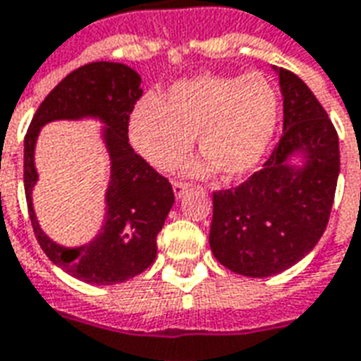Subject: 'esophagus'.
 <instances>
[{"label": "esophagus", "mask_w": 361, "mask_h": 361, "mask_svg": "<svg viewBox=\"0 0 361 361\" xmlns=\"http://www.w3.org/2000/svg\"><path fill=\"white\" fill-rule=\"evenodd\" d=\"M189 189V183H185V181H173V195L180 199L185 195V191Z\"/></svg>", "instance_id": "esophagus-1"}]
</instances>
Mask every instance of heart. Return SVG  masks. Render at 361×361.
Here are the masks:
<instances>
[{
    "instance_id": "b5f03b06",
    "label": "heart",
    "mask_w": 361,
    "mask_h": 361,
    "mask_svg": "<svg viewBox=\"0 0 361 361\" xmlns=\"http://www.w3.org/2000/svg\"><path fill=\"white\" fill-rule=\"evenodd\" d=\"M277 111V92L266 75L201 74L173 84L164 99L145 95L128 117V138L146 162L168 172L197 135L205 156L189 164L188 172L221 168L226 178H240L266 154Z\"/></svg>"
}]
</instances>
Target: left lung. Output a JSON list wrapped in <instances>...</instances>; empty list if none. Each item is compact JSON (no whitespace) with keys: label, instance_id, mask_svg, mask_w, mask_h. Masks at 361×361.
Instances as JSON below:
<instances>
[{"label":"left lung","instance_id":"8db88e82","mask_svg":"<svg viewBox=\"0 0 361 361\" xmlns=\"http://www.w3.org/2000/svg\"><path fill=\"white\" fill-rule=\"evenodd\" d=\"M283 95V135L259 172L234 189L213 193L209 244L234 274L268 277L291 268L321 240L340 172L336 128L303 80L277 70ZM303 152L301 169L288 156Z\"/></svg>","mask_w":361,"mask_h":361}]
</instances>
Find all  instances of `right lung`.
I'll use <instances>...</instances> for the list:
<instances>
[{
	"mask_svg": "<svg viewBox=\"0 0 361 361\" xmlns=\"http://www.w3.org/2000/svg\"><path fill=\"white\" fill-rule=\"evenodd\" d=\"M140 75L119 62L80 66L44 97L25 137V195L40 248L58 268L95 286L123 283L156 259V236L173 205V189L128 145V117L140 99ZM97 116L111 158V181L102 231L90 245L64 249L39 231L30 191L36 183L34 142L42 124L58 118Z\"/></svg>",
	"mask_w": 361,
	"mask_h": 361,
	"instance_id": "obj_1",
	"label": "right lung"
}]
</instances>
